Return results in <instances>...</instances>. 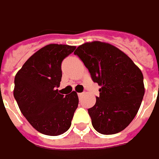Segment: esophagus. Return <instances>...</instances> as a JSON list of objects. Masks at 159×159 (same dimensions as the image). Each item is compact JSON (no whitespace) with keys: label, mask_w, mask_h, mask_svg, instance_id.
Returning a JSON list of instances; mask_svg holds the SVG:
<instances>
[{"label":"esophagus","mask_w":159,"mask_h":159,"mask_svg":"<svg viewBox=\"0 0 159 159\" xmlns=\"http://www.w3.org/2000/svg\"><path fill=\"white\" fill-rule=\"evenodd\" d=\"M83 95H84V93H78V96H79V98H81Z\"/></svg>","instance_id":"obj_1"}]
</instances>
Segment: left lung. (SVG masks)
Wrapping results in <instances>:
<instances>
[{
    "label": "left lung",
    "mask_w": 159,
    "mask_h": 159,
    "mask_svg": "<svg viewBox=\"0 0 159 159\" xmlns=\"http://www.w3.org/2000/svg\"><path fill=\"white\" fill-rule=\"evenodd\" d=\"M99 89L89 114L94 129L102 134L124 130L136 116L145 93L143 74L123 51L100 41L88 42L74 52Z\"/></svg>",
    "instance_id": "left-lung-1"
}]
</instances>
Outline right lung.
<instances>
[{
  "label": "right lung",
  "instance_id": "add662e5",
  "mask_svg": "<svg viewBox=\"0 0 159 159\" xmlns=\"http://www.w3.org/2000/svg\"><path fill=\"white\" fill-rule=\"evenodd\" d=\"M68 44L42 47L23 64L14 80L13 95L22 115L36 131L57 136L70 127L79 98L75 91L61 95V61L75 50Z\"/></svg>",
  "mask_w": 159,
  "mask_h": 159
}]
</instances>
